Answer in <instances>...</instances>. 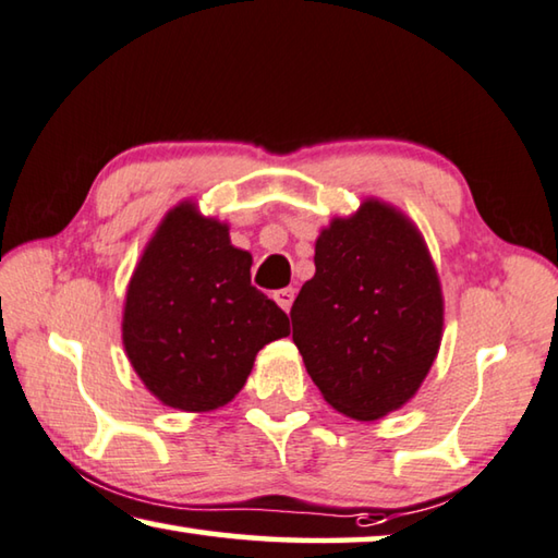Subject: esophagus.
Returning a JSON list of instances; mask_svg holds the SVG:
<instances>
[{
  "label": "esophagus",
  "mask_w": 558,
  "mask_h": 558,
  "mask_svg": "<svg viewBox=\"0 0 558 558\" xmlns=\"http://www.w3.org/2000/svg\"><path fill=\"white\" fill-rule=\"evenodd\" d=\"M294 296H296V291L294 289H279V291H274V301H277V304L284 308V311H289L291 308V304H294Z\"/></svg>",
  "instance_id": "1"
}]
</instances>
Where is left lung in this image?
<instances>
[{
  "mask_svg": "<svg viewBox=\"0 0 558 558\" xmlns=\"http://www.w3.org/2000/svg\"><path fill=\"white\" fill-rule=\"evenodd\" d=\"M314 262L291 306L294 343L336 412L377 422L418 392L441 348L436 264L416 225L377 198L330 220Z\"/></svg>",
  "mask_w": 558,
  "mask_h": 558,
  "instance_id": "8db88e82",
  "label": "left lung"
}]
</instances>
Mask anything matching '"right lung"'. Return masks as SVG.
<instances>
[{
    "mask_svg": "<svg viewBox=\"0 0 558 558\" xmlns=\"http://www.w3.org/2000/svg\"><path fill=\"white\" fill-rule=\"evenodd\" d=\"M252 254L230 225L181 201L163 215L126 287L122 343L163 407L213 412L232 402L259 350L289 336V316L252 287Z\"/></svg>",
    "mask_w": 558,
    "mask_h": 558,
    "instance_id": "right-lung-1",
    "label": "right lung"
}]
</instances>
